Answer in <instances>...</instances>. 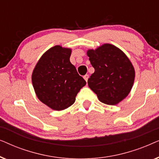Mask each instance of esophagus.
Masks as SVG:
<instances>
[{
    "label": "esophagus",
    "mask_w": 159,
    "mask_h": 159,
    "mask_svg": "<svg viewBox=\"0 0 159 159\" xmlns=\"http://www.w3.org/2000/svg\"><path fill=\"white\" fill-rule=\"evenodd\" d=\"M88 78H89V75H85L84 76V79L85 80V81L88 82Z\"/></svg>",
    "instance_id": "34e87169"
}]
</instances>
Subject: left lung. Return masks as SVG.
I'll return each mask as SVG.
<instances>
[{
    "instance_id": "obj_1",
    "label": "left lung",
    "mask_w": 159,
    "mask_h": 159,
    "mask_svg": "<svg viewBox=\"0 0 159 159\" xmlns=\"http://www.w3.org/2000/svg\"><path fill=\"white\" fill-rule=\"evenodd\" d=\"M88 56L95 69L88 80L90 88L102 103L115 105L127 96L134 80L133 66L127 56L114 45L104 44L89 50Z\"/></svg>"
}]
</instances>
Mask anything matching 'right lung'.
I'll use <instances>...</instances> for the list:
<instances>
[{
    "mask_svg": "<svg viewBox=\"0 0 159 159\" xmlns=\"http://www.w3.org/2000/svg\"><path fill=\"white\" fill-rule=\"evenodd\" d=\"M71 50L56 45L42 56L32 76L39 100L56 111L69 108L86 82L69 60Z\"/></svg>",
    "mask_w": 159,
    "mask_h": 159,
    "instance_id": "add662e5",
    "label": "right lung"
}]
</instances>
